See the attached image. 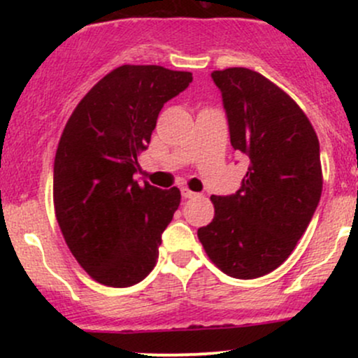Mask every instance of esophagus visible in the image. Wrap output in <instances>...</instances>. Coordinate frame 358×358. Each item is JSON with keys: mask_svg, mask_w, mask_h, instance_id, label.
Listing matches in <instances>:
<instances>
[{"mask_svg": "<svg viewBox=\"0 0 358 358\" xmlns=\"http://www.w3.org/2000/svg\"><path fill=\"white\" fill-rule=\"evenodd\" d=\"M182 196L183 199H193V196H196V193L188 190V188H182Z\"/></svg>", "mask_w": 358, "mask_h": 358, "instance_id": "obj_1", "label": "esophagus"}]
</instances>
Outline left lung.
Here are the masks:
<instances>
[{
    "mask_svg": "<svg viewBox=\"0 0 358 358\" xmlns=\"http://www.w3.org/2000/svg\"><path fill=\"white\" fill-rule=\"evenodd\" d=\"M212 79L231 145L250 165L234 195L210 196L215 215L196 234L227 276L261 278L289 257L318 207V136L296 102L261 73L232 67L212 72Z\"/></svg>",
    "mask_w": 358,
    "mask_h": 358,
    "instance_id": "obj_1",
    "label": "left lung"
}]
</instances>
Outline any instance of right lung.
<instances>
[{"mask_svg":"<svg viewBox=\"0 0 358 358\" xmlns=\"http://www.w3.org/2000/svg\"><path fill=\"white\" fill-rule=\"evenodd\" d=\"M192 79L159 65H121L85 94L64 127L53 165L57 222L101 285L133 286L155 268L182 195L176 187L138 185L133 175L163 104Z\"/></svg>","mask_w":358,"mask_h":358,"instance_id":"1","label":"right lung"}]
</instances>
